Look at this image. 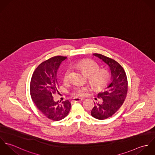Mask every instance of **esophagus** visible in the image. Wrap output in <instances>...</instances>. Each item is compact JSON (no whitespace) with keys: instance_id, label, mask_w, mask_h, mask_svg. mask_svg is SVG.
<instances>
[{"instance_id":"1","label":"esophagus","mask_w":155,"mask_h":155,"mask_svg":"<svg viewBox=\"0 0 155 155\" xmlns=\"http://www.w3.org/2000/svg\"><path fill=\"white\" fill-rule=\"evenodd\" d=\"M84 98H74L73 101V102H80V101H83Z\"/></svg>"}]
</instances>
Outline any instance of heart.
I'll return each instance as SVG.
<instances>
[{"label":"heart","instance_id":"b5f03b06","mask_svg":"<svg viewBox=\"0 0 155 155\" xmlns=\"http://www.w3.org/2000/svg\"><path fill=\"white\" fill-rule=\"evenodd\" d=\"M74 67L80 70L84 74L88 77L89 82L95 90H100L107 85L110 79L109 73L106 70H100L99 65L91 61H80L76 63ZM71 70L67 68L63 75V80L67 82L69 80ZM88 90L87 87H78L72 94L74 96H82Z\"/></svg>","mask_w":155,"mask_h":155}]
</instances>
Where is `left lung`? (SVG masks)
Wrapping results in <instances>:
<instances>
[{
    "label": "left lung",
    "instance_id": "1",
    "mask_svg": "<svg viewBox=\"0 0 155 155\" xmlns=\"http://www.w3.org/2000/svg\"><path fill=\"white\" fill-rule=\"evenodd\" d=\"M105 63L111 71V82L98 94L101 103H94L91 116L99 120L111 117L123 104L128 91V81L123 67L117 61L100 54H93Z\"/></svg>",
    "mask_w": 155,
    "mask_h": 155
}]
</instances>
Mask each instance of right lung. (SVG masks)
Here are the masks:
<instances>
[{"instance_id":"add662e5","label":"right lung","mask_w":155,"mask_h":155,"mask_svg":"<svg viewBox=\"0 0 155 155\" xmlns=\"http://www.w3.org/2000/svg\"><path fill=\"white\" fill-rule=\"evenodd\" d=\"M66 57L55 56L42 63L35 70L30 82V95L38 110L46 117L58 121L68 114L71 103L68 100L55 102L52 95L58 93L57 70Z\"/></svg>"}]
</instances>
